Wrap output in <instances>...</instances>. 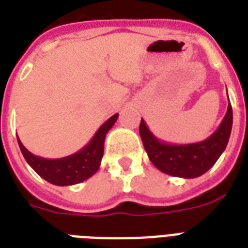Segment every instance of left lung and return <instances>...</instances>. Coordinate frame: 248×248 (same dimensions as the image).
I'll return each mask as SVG.
<instances>
[{"instance_id": "left-lung-1", "label": "left lung", "mask_w": 248, "mask_h": 248, "mask_svg": "<svg viewBox=\"0 0 248 248\" xmlns=\"http://www.w3.org/2000/svg\"><path fill=\"white\" fill-rule=\"evenodd\" d=\"M232 126V109L229 104L221 124L205 140L189 144H170L157 139L144 121H140L139 134L148 157L157 170L167 175L194 179L212 168L227 146Z\"/></svg>"}]
</instances>
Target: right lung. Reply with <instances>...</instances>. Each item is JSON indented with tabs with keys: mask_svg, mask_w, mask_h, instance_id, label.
I'll list each match as a JSON object with an SVG mask.
<instances>
[{
	"mask_svg": "<svg viewBox=\"0 0 248 248\" xmlns=\"http://www.w3.org/2000/svg\"><path fill=\"white\" fill-rule=\"evenodd\" d=\"M117 118L118 114L110 117L105 124H101L100 129L97 130L94 137L85 147L69 156L60 157V159H45L31 154L22 144L19 138H18V144L21 148L22 155L30 164L31 168L46 181L59 186L78 184L88 180L100 168L101 159L104 156V143H105L106 134L117 122Z\"/></svg>",
	"mask_w": 248,
	"mask_h": 248,
	"instance_id": "1",
	"label": "right lung"
}]
</instances>
